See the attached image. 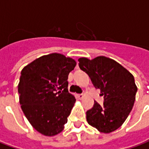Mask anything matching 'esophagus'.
<instances>
[{"mask_svg": "<svg viewBox=\"0 0 149 149\" xmlns=\"http://www.w3.org/2000/svg\"><path fill=\"white\" fill-rule=\"evenodd\" d=\"M77 97H78V98L80 99V100H81V99H82V98L84 97V95H83V94H78Z\"/></svg>", "mask_w": 149, "mask_h": 149, "instance_id": "esophagus-1", "label": "esophagus"}]
</instances>
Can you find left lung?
<instances>
[{"label": "left lung", "mask_w": 149, "mask_h": 149, "mask_svg": "<svg viewBox=\"0 0 149 149\" xmlns=\"http://www.w3.org/2000/svg\"><path fill=\"white\" fill-rule=\"evenodd\" d=\"M78 61L104 100L103 105L95 101L86 112L88 125L104 133L115 131L125 121L134 104L137 92L134 77L116 61L104 56L93 60L81 57Z\"/></svg>", "instance_id": "obj_1"}]
</instances>
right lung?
Returning a JSON list of instances; mask_svg holds the SVG:
<instances>
[{
	"label": "right lung",
	"instance_id": "obj_1",
	"mask_svg": "<svg viewBox=\"0 0 149 149\" xmlns=\"http://www.w3.org/2000/svg\"><path fill=\"white\" fill-rule=\"evenodd\" d=\"M77 62L60 53L36 59L21 72L18 84L21 109L32 126L44 136L60 133L76 98L68 91V77Z\"/></svg>",
	"mask_w": 149,
	"mask_h": 149
}]
</instances>
